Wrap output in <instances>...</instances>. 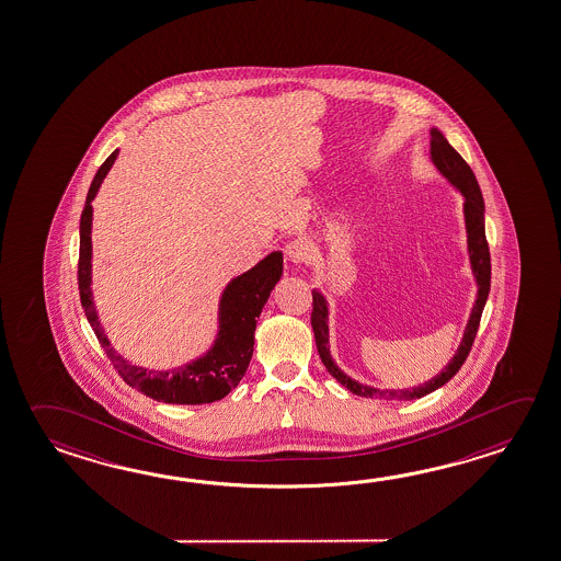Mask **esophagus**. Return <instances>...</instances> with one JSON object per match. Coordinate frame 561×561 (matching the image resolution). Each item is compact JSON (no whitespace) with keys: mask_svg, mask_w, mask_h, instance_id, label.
I'll return each instance as SVG.
<instances>
[{"mask_svg":"<svg viewBox=\"0 0 561 561\" xmlns=\"http://www.w3.org/2000/svg\"><path fill=\"white\" fill-rule=\"evenodd\" d=\"M286 252L294 264H307L313 254V245L306 238H296L287 243Z\"/></svg>","mask_w":561,"mask_h":561,"instance_id":"34e87169","label":"esophagus"}]
</instances>
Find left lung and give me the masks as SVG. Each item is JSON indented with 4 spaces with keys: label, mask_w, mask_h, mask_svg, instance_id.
Here are the masks:
<instances>
[{
    "label": "left lung",
    "mask_w": 561,
    "mask_h": 561,
    "mask_svg": "<svg viewBox=\"0 0 561 561\" xmlns=\"http://www.w3.org/2000/svg\"><path fill=\"white\" fill-rule=\"evenodd\" d=\"M431 157H433L436 169L440 170L444 176L450 180L456 188L462 192V196H465L468 252H470V264H472L476 282H478V299H476L472 316L468 319L462 343H460V347L456 351L453 360L444 367L443 373H438L434 379L424 382L421 387H414L413 391L411 389H407V391H379L375 387H367V385L353 381L331 359V355H329L328 306H325L323 296L319 291H313L311 328H313V333H316L319 357L323 360V365H325V369L329 370L331 377H335L351 392H355L359 397H367V399H401V401L404 399V401H411V399H421L424 394L436 391V389H440L443 385L450 381L456 373L460 370V367L465 365L466 357H468V353L472 350L476 331H478V325H480V318H482L488 294H490L492 267H490V248H488L486 228H484V198H482V192H480V186L476 182L474 172L466 164V160L456 152L455 148L448 145V140L443 137V133H438L436 128L431 130Z\"/></svg>",
    "instance_id": "obj_1"
}]
</instances>
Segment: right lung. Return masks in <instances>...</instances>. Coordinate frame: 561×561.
I'll list each match as a JSON object with an SVG mask.
<instances>
[{
	"instance_id": "right-lung-1",
	"label": "right lung",
	"mask_w": 561,
	"mask_h": 561,
	"mask_svg": "<svg viewBox=\"0 0 561 561\" xmlns=\"http://www.w3.org/2000/svg\"><path fill=\"white\" fill-rule=\"evenodd\" d=\"M118 150L111 152L108 159L96 170L91 188L87 192L85 208L81 214V240H79V264H77V284L81 306L87 319L95 331L106 357L128 387L147 394L154 401L170 404H206L220 401L242 381L252 353H254L255 321L264 309L267 297L284 272V255L272 252L250 272L232 279L220 301V331L218 339L204 357L188 363L180 369L147 370L130 365L111 347L105 331L99 325L93 297H91V220L93 206L101 182L117 159Z\"/></svg>"
}]
</instances>
